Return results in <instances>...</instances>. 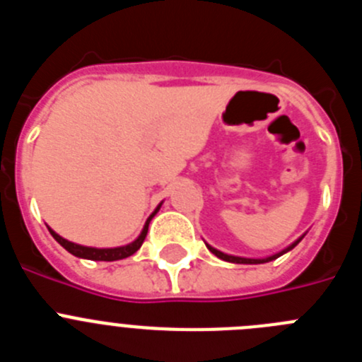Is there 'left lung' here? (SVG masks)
Segmentation results:
<instances>
[{"label":"left lung","instance_id":"obj_1","mask_svg":"<svg viewBox=\"0 0 362 362\" xmlns=\"http://www.w3.org/2000/svg\"><path fill=\"white\" fill-rule=\"evenodd\" d=\"M300 241V239H299ZM299 241H296L293 243L292 246H288V248H286V250H283V252H279V254H276V255H272V257H267V259H246V257H235V255H228V254H223V252H219V250H216V248H212V246H209V250L212 252L214 255H217V257L219 259H223V261H228V263H238V264H261V263H268V261H274V259H277L279 257V255H283V254H286V252L288 250H292L293 246L297 245V243Z\"/></svg>","mask_w":362,"mask_h":362}]
</instances>
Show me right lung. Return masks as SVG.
Segmentation results:
<instances>
[{
	"label": "right lung",
	"instance_id": "add662e5",
	"mask_svg": "<svg viewBox=\"0 0 362 362\" xmlns=\"http://www.w3.org/2000/svg\"><path fill=\"white\" fill-rule=\"evenodd\" d=\"M159 206H161V204H159ZM159 206L156 209V212L159 210ZM156 212L148 217V221H146V225H145V228H143L141 235H139V238H137L134 243H130V245L119 246V248H88V246L74 245V243L59 238V235H57L54 230H50V233H52V238L56 239V241L59 243V245H62L65 250H69L70 254L76 255V257L92 259V261H117V259H124V257H129V255L136 254V252L141 248L143 241H145V238H146V232H148V223H150V219L156 216Z\"/></svg>",
	"mask_w": 362,
	"mask_h": 362
}]
</instances>
